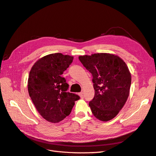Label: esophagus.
Wrapping results in <instances>:
<instances>
[{
	"mask_svg": "<svg viewBox=\"0 0 156 156\" xmlns=\"http://www.w3.org/2000/svg\"><path fill=\"white\" fill-rule=\"evenodd\" d=\"M79 94V96H80V98H83V92H80V93H79L78 94Z\"/></svg>",
	"mask_w": 156,
	"mask_h": 156,
	"instance_id": "obj_1",
	"label": "esophagus"
}]
</instances>
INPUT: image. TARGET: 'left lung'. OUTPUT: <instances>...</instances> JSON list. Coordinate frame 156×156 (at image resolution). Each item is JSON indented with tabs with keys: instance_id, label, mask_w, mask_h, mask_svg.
<instances>
[{
	"instance_id": "obj_1",
	"label": "left lung",
	"mask_w": 156,
	"mask_h": 156,
	"mask_svg": "<svg viewBox=\"0 0 156 156\" xmlns=\"http://www.w3.org/2000/svg\"><path fill=\"white\" fill-rule=\"evenodd\" d=\"M79 59L92 75L95 95L89 102L92 114L103 122L119 114L129 95L131 75L124 61L111 53L81 55Z\"/></svg>"
}]
</instances>
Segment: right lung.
I'll list each match as a JSON object with an SVG mask.
<instances>
[{
	"instance_id": "add662e5",
	"label": "right lung",
	"mask_w": 156,
	"mask_h": 156,
	"mask_svg": "<svg viewBox=\"0 0 156 156\" xmlns=\"http://www.w3.org/2000/svg\"><path fill=\"white\" fill-rule=\"evenodd\" d=\"M73 56L52 53L37 60L28 79V91L36 110L45 120L58 123L68 116L79 96L67 92L68 84L61 75Z\"/></svg>"
}]
</instances>
